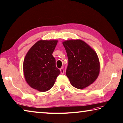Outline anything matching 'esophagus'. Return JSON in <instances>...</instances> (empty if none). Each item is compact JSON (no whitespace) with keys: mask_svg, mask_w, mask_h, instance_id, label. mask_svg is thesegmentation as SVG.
Masks as SVG:
<instances>
[{"mask_svg":"<svg viewBox=\"0 0 123 123\" xmlns=\"http://www.w3.org/2000/svg\"><path fill=\"white\" fill-rule=\"evenodd\" d=\"M60 71H61V74L62 75L64 74V69L63 68H60Z\"/></svg>","mask_w":123,"mask_h":123,"instance_id":"34e87169","label":"esophagus"}]
</instances>
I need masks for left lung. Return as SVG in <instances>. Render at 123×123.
Returning a JSON list of instances; mask_svg holds the SVG:
<instances>
[{
    "label": "left lung",
    "instance_id": "left-lung-1",
    "mask_svg": "<svg viewBox=\"0 0 123 123\" xmlns=\"http://www.w3.org/2000/svg\"><path fill=\"white\" fill-rule=\"evenodd\" d=\"M63 44L68 59L67 76L75 88H86L98 76L100 66L97 54L81 40H68Z\"/></svg>",
    "mask_w": 123,
    "mask_h": 123
}]
</instances>
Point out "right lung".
Returning <instances> with one entry per match:
<instances>
[{
	"mask_svg": "<svg viewBox=\"0 0 123 123\" xmlns=\"http://www.w3.org/2000/svg\"><path fill=\"white\" fill-rule=\"evenodd\" d=\"M57 43V40H40L25 57L23 69L26 81L31 87L41 92L52 88L60 74L52 55Z\"/></svg>",
	"mask_w": 123,
	"mask_h": 123,
	"instance_id": "add662e5",
	"label": "right lung"
}]
</instances>
